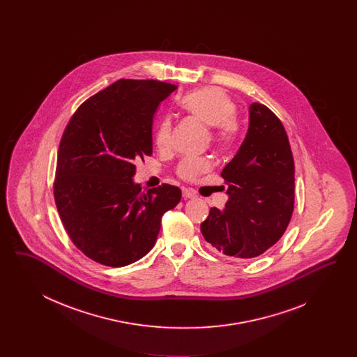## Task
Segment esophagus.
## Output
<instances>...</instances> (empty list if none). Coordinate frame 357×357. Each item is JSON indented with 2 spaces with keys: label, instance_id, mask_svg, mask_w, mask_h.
Returning <instances> with one entry per match:
<instances>
[{
  "label": "esophagus",
  "instance_id": "34e87169",
  "mask_svg": "<svg viewBox=\"0 0 357 357\" xmlns=\"http://www.w3.org/2000/svg\"><path fill=\"white\" fill-rule=\"evenodd\" d=\"M182 195H183V198H185V199H192V198H195V197H197L191 190H187V188H183V190H182Z\"/></svg>",
  "mask_w": 357,
  "mask_h": 357
}]
</instances>
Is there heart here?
Here are the masks:
<instances>
[{
    "mask_svg": "<svg viewBox=\"0 0 357 357\" xmlns=\"http://www.w3.org/2000/svg\"><path fill=\"white\" fill-rule=\"evenodd\" d=\"M182 107L195 119L210 127L211 142L218 147H229L237 140L241 124L236 114L234 100L218 86H207L194 91L182 99ZM172 142V123L163 119L155 132V143L166 150ZM210 169L206 158H185L176 167V174L185 181H195L201 174Z\"/></svg>",
    "mask_w": 357,
    "mask_h": 357,
    "instance_id": "heart-1",
    "label": "heart"
}]
</instances>
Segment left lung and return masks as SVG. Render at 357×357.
I'll list each match as a JSON object with an SVG mask.
<instances>
[{"mask_svg": "<svg viewBox=\"0 0 357 357\" xmlns=\"http://www.w3.org/2000/svg\"><path fill=\"white\" fill-rule=\"evenodd\" d=\"M221 176L229 201L210 208L201 231L208 248L231 258H255L282 237L294 207V160L287 131L259 102L249 109V130Z\"/></svg>", "mask_w": 357, "mask_h": 357, "instance_id": "left-lung-1", "label": "left lung"}]
</instances>
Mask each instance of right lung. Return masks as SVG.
<instances>
[{
    "label": "right lung",
    "instance_id": "add662e5",
    "mask_svg": "<svg viewBox=\"0 0 357 357\" xmlns=\"http://www.w3.org/2000/svg\"><path fill=\"white\" fill-rule=\"evenodd\" d=\"M176 85L120 79L86 99L61 136L53 195L73 245L112 268L130 265L155 245L166 211L182 198L163 183L143 192L135 163L153 155V118Z\"/></svg>",
    "mask_w": 357,
    "mask_h": 357
}]
</instances>
